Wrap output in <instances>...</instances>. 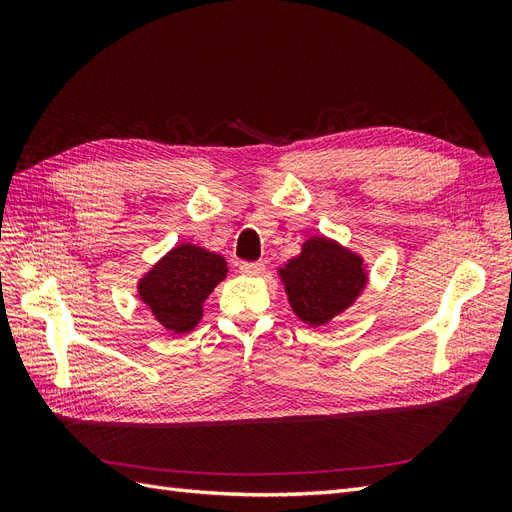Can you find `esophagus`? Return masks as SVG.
Wrapping results in <instances>:
<instances>
[{
  "label": "esophagus",
  "mask_w": 512,
  "mask_h": 512,
  "mask_svg": "<svg viewBox=\"0 0 512 512\" xmlns=\"http://www.w3.org/2000/svg\"><path fill=\"white\" fill-rule=\"evenodd\" d=\"M241 273L254 277V275L265 273V265H262V262H243V265H241Z\"/></svg>",
  "instance_id": "esophagus-1"
}]
</instances>
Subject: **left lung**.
<instances>
[{
  "mask_svg": "<svg viewBox=\"0 0 512 512\" xmlns=\"http://www.w3.org/2000/svg\"><path fill=\"white\" fill-rule=\"evenodd\" d=\"M288 303L307 327H324L356 303L369 282L359 252L324 235L303 241L301 252L277 269Z\"/></svg>",
  "mask_w": 512,
  "mask_h": 512,
  "instance_id": "obj_1",
  "label": "left lung"
}]
</instances>
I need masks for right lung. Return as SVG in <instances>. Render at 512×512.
<instances>
[{
    "label": "right lung",
    "instance_id": "right-lung-1",
    "mask_svg": "<svg viewBox=\"0 0 512 512\" xmlns=\"http://www.w3.org/2000/svg\"><path fill=\"white\" fill-rule=\"evenodd\" d=\"M226 275L228 262L222 254L188 241L168 250L141 275L136 292L166 331L185 335L203 320L205 301Z\"/></svg>",
    "mask_w": 512,
    "mask_h": 512
}]
</instances>
